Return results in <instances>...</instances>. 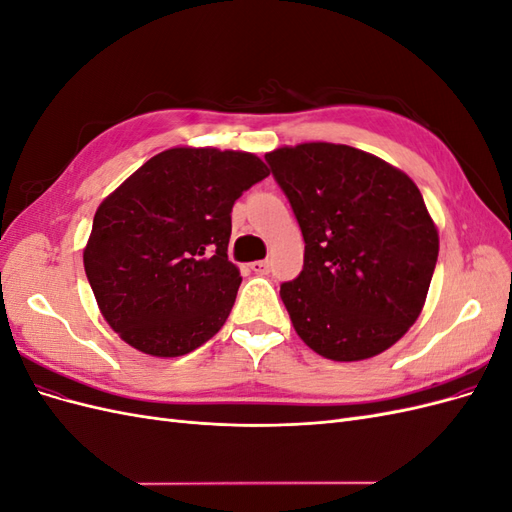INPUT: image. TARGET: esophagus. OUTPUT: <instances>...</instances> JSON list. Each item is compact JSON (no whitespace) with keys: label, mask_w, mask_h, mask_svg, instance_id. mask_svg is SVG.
I'll use <instances>...</instances> for the list:
<instances>
[{"label":"esophagus","mask_w":512,"mask_h":512,"mask_svg":"<svg viewBox=\"0 0 512 512\" xmlns=\"http://www.w3.org/2000/svg\"><path fill=\"white\" fill-rule=\"evenodd\" d=\"M269 260H256L250 265V269L256 273V275H267L269 273Z\"/></svg>","instance_id":"34e87169"}]
</instances>
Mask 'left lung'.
Wrapping results in <instances>:
<instances>
[{
  "label": "left lung",
  "mask_w": 512,
  "mask_h": 512,
  "mask_svg": "<svg viewBox=\"0 0 512 512\" xmlns=\"http://www.w3.org/2000/svg\"><path fill=\"white\" fill-rule=\"evenodd\" d=\"M303 232L280 297L303 342L331 361L371 359L421 316L440 239L416 183L367 151L303 143L267 153Z\"/></svg>",
  "instance_id": "left-lung-1"
}]
</instances>
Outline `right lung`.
<instances>
[{"label": "right lung", "instance_id": "1", "mask_svg": "<svg viewBox=\"0 0 512 512\" xmlns=\"http://www.w3.org/2000/svg\"><path fill=\"white\" fill-rule=\"evenodd\" d=\"M269 175L247 151L173 147L108 194L83 250L104 320L151 356H183L218 333L241 284L228 260L235 200Z\"/></svg>", "mask_w": 512, "mask_h": 512}]
</instances>
